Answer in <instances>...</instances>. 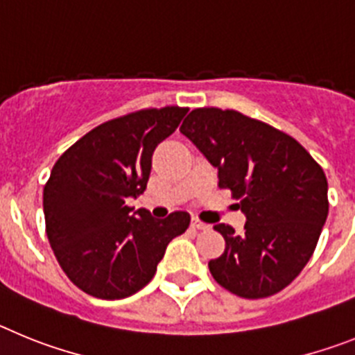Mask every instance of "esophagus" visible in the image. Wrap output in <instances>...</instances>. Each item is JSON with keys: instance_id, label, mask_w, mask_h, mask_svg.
<instances>
[{"instance_id": "1", "label": "esophagus", "mask_w": 355, "mask_h": 355, "mask_svg": "<svg viewBox=\"0 0 355 355\" xmlns=\"http://www.w3.org/2000/svg\"><path fill=\"white\" fill-rule=\"evenodd\" d=\"M192 227L197 229V231H208V229L211 227V225L205 224V222L197 220V218H193V220H192Z\"/></svg>"}]
</instances>
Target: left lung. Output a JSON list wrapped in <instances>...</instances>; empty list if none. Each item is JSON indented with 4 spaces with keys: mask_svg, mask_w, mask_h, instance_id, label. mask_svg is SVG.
Wrapping results in <instances>:
<instances>
[{
    "mask_svg": "<svg viewBox=\"0 0 355 355\" xmlns=\"http://www.w3.org/2000/svg\"><path fill=\"white\" fill-rule=\"evenodd\" d=\"M247 216L240 234L216 224L225 250L213 279L243 299L277 293L302 272L327 220V178L290 135L234 110L196 108L180 128Z\"/></svg>",
    "mask_w": 355,
    "mask_h": 355,
    "instance_id": "8db88e82",
    "label": "left lung"
}]
</instances>
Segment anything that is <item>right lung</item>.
<instances>
[{
	"mask_svg": "<svg viewBox=\"0 0 355 355\" xmlns=\"http://www.w3.org/2000/svg\"><path fill=\"white\" fill-rule=\"evenodd\" d=\"M188 108L165 106L108 121L69 147L44 187L49 245L85 293L126 299L155 277L172 238L190 225L187 211L158 220L126 205L144 193L153 153Z\"/></svg>",
	"mask_w": 355,
	"mask_h": 355,
	"instance_id": "add662e5",
	"label": "right lung"
}]
</instances>
